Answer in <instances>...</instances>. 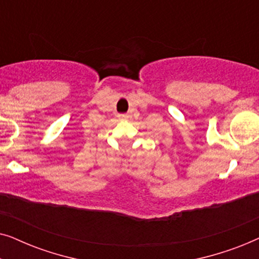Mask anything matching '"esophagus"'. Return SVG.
Listing matches in <instances>:
<instances>
[{
    "instance_id": "esophagus-1",
    "label": "esophagus",
    "mask_w": 259,
    "mask_h": 259,
    "mask_svg": "<svg viewBox=\"0 0 259 259\" xmlns=\"http://www.w3.org/2000/svg\"><path fill=\"white\" fill-rule=\"evenodd\" d=\"M119 118H121V119H127V118H128V114H119Z\"/></svg>"
}]
</instances>
